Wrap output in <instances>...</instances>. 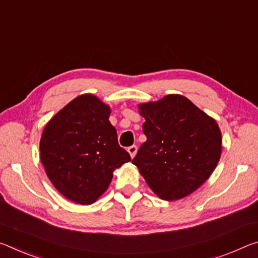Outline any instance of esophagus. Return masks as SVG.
<instances>
[{"label":"esophagus","instance_id":"34e87169","mask_svg":"<svg viewBox=\"0 0 258 258\" xmlns=\"http://www.w3.org/2000/svg\"><path fill=\"white\" fill-rule=\"evenodd\" d=\"M127 151L130 153V155H131V157H134L136 156V154H137V151H138V147L137 146H131V147H128L127 148Z\"/></svg>","mask_w":258,"mask_h":258}]
</instances>
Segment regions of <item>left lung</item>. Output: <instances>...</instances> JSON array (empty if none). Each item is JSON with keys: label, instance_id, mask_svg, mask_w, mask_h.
I'll return each mask as SVG.
<instances>
[{"label": "left lung", "instance_id": "obj_1", "mask_svg": "<svg viewBox=\"0 0 258 258\" xmlns=\"http://www.w3.org/2000/svg\"><path fill=\"white\" fill-rule=\"evenodd\" d=\"M147 141L132 163L162 200L185 198L217 166L222 133L217 122L181 95L140 104Z\"/></svg>", "mask_w": 258, "mask_h": 258}]
</instances>
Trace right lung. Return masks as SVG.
<instances>
[{
	"instance_id": "right-lung-1",
	"label": "right lung",
	"mask_w": 258,
	"mask_h": 258,
	"mask_svg": "<svg viewBox=\"0 0 258 258\" xmlns=\"http://www.w3.org/2000/svg\"><path fill=\"white\" fill-rule=\"evenodd\" d=\"M110 109L85 94L51 118L40 141V158L57 190L72 202L92 204L107 190L114 169L131 161L109 121Z\"/></svg>"
}]
</instances>
